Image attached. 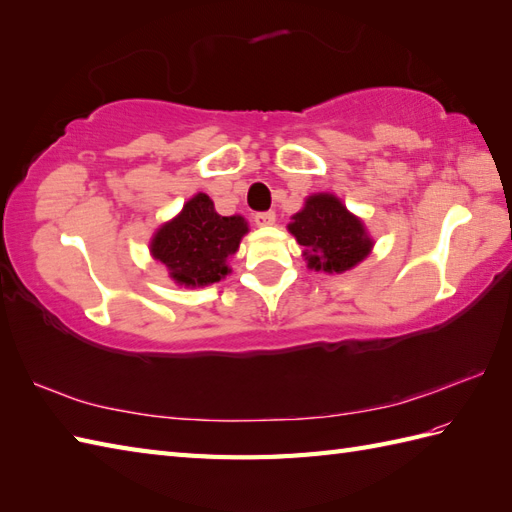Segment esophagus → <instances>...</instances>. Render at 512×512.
<instances>
[{
	"label": "esophagus",
	"mask_w": 512,
	"mask_h": 512,
	"mask_svg": "<svg viewBox=\"0 0 512 512\" xmlns=\"http://www.w3.org/2000/svg\"><path fill=\"white\" fill-rule=\"evenodd\" d=\"M275 220H277L275 211H262V213H255V224H257V226H270V224H275Z\"/></svg>",
	"instance_id": "esophagus-1"
}]
</instances>
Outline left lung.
<instances>
[{"label":"left lung","mask_w":512,"mask_h":512,"mask_svg":"<svg viewBox=\"0 0 512 512\" xmlns=\"http://www.w3.org/2000/svg\"><path fill=\"white\" fill-rule=\"evenodd\" d=\"M288 231L306 248L308 266L323 273L350 270L372 250L361 220L347 213L330 193L310 195L303 211L292 217Z\"/></svg>","instance_id":"8db88e82"}]
</instances>
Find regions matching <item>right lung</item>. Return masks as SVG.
<instances>
[{"instance_id": "obj_1", "label": "right lung", "mask_w": 512, "mask_h": 512, "mask_svg": "<svg viewBox=\"0 0 512 512\" xmlns=\"http://www.w3.org/2000/svg\"><path fill=\"white\" fill-rule=\"evenodd\" d=\"M248 226L244 217L215 213L209 195L198 193L182 213L151 239V255L169 268V275L184 286H206L228 275L231 257Z\"/></svg>"}]
</instances>
